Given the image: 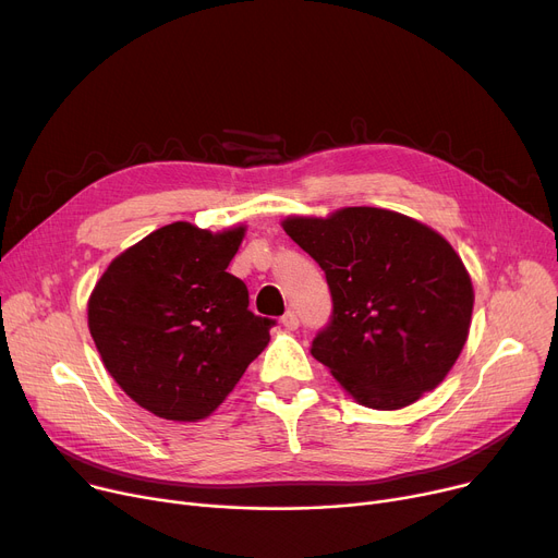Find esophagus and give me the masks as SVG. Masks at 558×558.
<instances>
[{"label":"esophagus","mask_w":558,"mask_h":558,"mask_svg":"<svg viewBox=\"0 0 558 558\" xmlns=\"http://www.w3.org/2000/svg\"><path fill=\"white\" fill-rule=\"evenodd\" d=\"M280 324H282L287 330H296V328H299V316H296V312L287 310L284 316L280 318Z\"/></svg>","instance_id":"34e87169"}]
</instances>
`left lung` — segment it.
<instances>
[{
  "label": "left lung",
  "mask_w": 558,
  "mask_h": 558,
  "mask_svg": "<svg viewBox=\"0 0 558 558\" xmlns=\"http://www.w3.org/2000/svg\"><path fill=\"white\" fill-rule=\"evenodd\" d=\"M284 232L326 271L328 326L312 355L371 409H402L436 389L471 330L473 282L425 223L383 208L289 217Z\"/></svg>",
  "instance_id": "left-lung-1"
}]
</instances>
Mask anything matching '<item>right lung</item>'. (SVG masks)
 <instances>
[{
	"instance_id": "right-lung-1",
	"label": "right lung",
	"mask_w": 558,
	"mask_h": 558,
	"mask_svg": "<svg viewBox=\"0 0 558 558\" xmlns=\"http://www.w3.org/2000/svg\"><path fill=\"white\" fill-rule=\"evenodd\" d=\"M244 230L162 226L95 284L87 328L114 383L146 412L210 416L267 348L276 320L253 314L246 284L226 271Z\"/></svg>"
}]
</instances>
